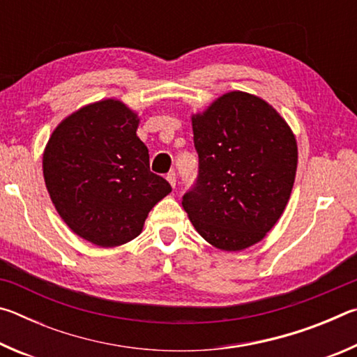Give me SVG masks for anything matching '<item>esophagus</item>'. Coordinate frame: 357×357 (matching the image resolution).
Here are the masks:
<instances>
[{"label":"esophagus","instance_id":"1","mask_svg":"<svg viewBox=\"0 0 357 357\" xmlns=\"http://www.w3.org/2000/svg\"><path fill=\"white\" fill-rule=\"evenodd\" d=\"M176 179H178V176H176V173H174V172H170V173L167 174V181H168V183H170L172 187L176 185Z\"/></svg>","mask_w":357,"mask_h":357}]
</instances>
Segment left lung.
I'll return each instance as SVG.
<instances>
[{"label":"left lung","mask_w":357,"mask_h":357,"mask_svg":"<svg viewBox=\"0 0 357 357\" xmlns=\"http://www.w3.org/2000/svg\"><path fill=\"white\" fill-rule=\"evenodd\" d=\"M198 178L183 208L204 241L238 252L261 241L285 211L298 168L293 130L268 102L243 91L192 114Z\"/></svg>","instance_id":"left-lung-1"}]
</instances>
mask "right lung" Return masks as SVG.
<instances>
[{
  "label": "right lung",
  "mask_w": 357,
  "mask_h": 357,
  "mask_svg": "<svg viewBox=\"0 0 357 357\" xmlns=\"http://www.w3.org/2000/svg\"><path fill=\"white\" fill-rule=\"evenodd\" d=\"M138 114L116 99L84 105L58 124L42 157L47 190L72 231L99 247L135 239L172 192L149 170Z\"/></svg>",
  "instance_id": "1"
}]
</instances>
